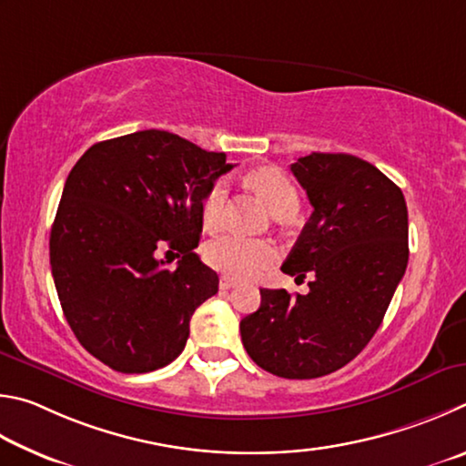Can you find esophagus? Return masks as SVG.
<instances>
[{
  "instance_id": "1",
  "label": "esophagus",
  "mask_w": 466,
  "mask_h": 466,
  "mask_svg": "<svg viewBox=\"0 0 466 466\" xmlns=\"http://www.w3.org/2000/svg\"><path fill=\"white\" fill-rule=\"evenodd\" d=\"M235 284H238V280L228 279V276H223V279L218 280V289H220V290H228V289H233Z\"/></svg>"
}]
</instances>
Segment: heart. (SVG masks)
I'll return each instance as SVG.
<instances>
[{
    "mask_svg": "<svg viewBox=\"0 0 466 466\" xmlns=\"http://www.w3.org/2000/svg\"><path fill=\"white\" fill-rule=\"evenodd\" d=\"M249 184L264 196L268 207L276 217H290L299 208V192L284 171L276 167H262L251 171L248 176ZM227 184L225 179H217L200 204V223L207 231H217L225 220L227 208ZM279 251L268 239H251L238 233L217 235L204 246V259L215 270L235 276V279H249L270 266Z\"/></svg>",
    "mask_w": 466,
    "mask_h": 466,
    "instance_id": "obj_1",
    "label": "heart"
}]
</instances>
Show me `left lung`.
<instances>
[{
	"mask_svg": "<svg viewBox=\"0 0 466 466\" xmlns=\"http://www.w3.org/2000/svg\"><path fill=\"white\" fill-rule=\"evenodd\" d=\"M290 171L313 215L282 272L305 279L307 295L259 289L262 303L241 319V341L259 369L282 379H317L362 352L382 323L407 248L401 187L348 153H311Z\"/></svg>",
	"mask_w": 466,
	"mask_h": 466,
	"instance_id": "obj_1",
	"label": "left lung"
}]
</instances>
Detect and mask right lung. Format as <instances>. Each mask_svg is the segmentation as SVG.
Masks as SVG:
<instances>
[{"mask_svg": "<svg viewBox=\"0 0 466 466\" xmlns=\"http://www.w3.org/2000/svg\"><path fill=\"white\" fill-rule=\"evenodd\" d=\"M167 130L89 147L69 171L51 228V270L79 344L112 370H157L182 354L190 317L218 276L194 254L200 204L233 166ZM157 248L182 255L176 271Z\"/></svg>", "mask_w": 466, "mask_h": 466, "instance_id": "1", "label": "right lung"}]
</instances>
